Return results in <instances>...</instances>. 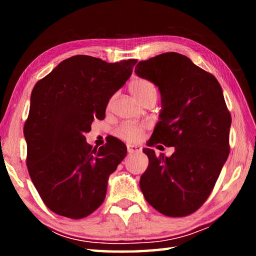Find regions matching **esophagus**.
Masks as SVG:
<instances>
[{
    "mask_svg": "<svg viewBox=\"0 0 256 256\" xmlns=\"http://www.w3.org/2000/svg\"><path fill=\"white\" fill-rule=\"evenodd\" d=\"M141 151V148L138 146H128V152L130 154H136V152H140Z\"/></svg>",
    "mask_w": 256,
    "mask_h": 256,
    "instance_id": "1",
    "label": "esophagus"
}]
</instances>
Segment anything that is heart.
<instances>
[{
	"label": "heart",
	"instance_id": "1",
	"mask_svg": "<svg viewBox=\"0 0 256 256\" xmlns=\"http://www.w3.org/2000/svg\"><path fill=\"white\" fill-rule=\"evenodd\" d=\"M130 90L133 94L138 102H142L148 97L154 96L157 97V88L156 86L146 79H136L133 80L130 84ZM146 126L144 124H136V123H128L123 124L116 130L115 134L116 136L120 140L126 142H136L140 138L142 132L144 131Z\"/></svg>",
	"mask_w": 256,
	"mask_h": 256
}]
</instances>
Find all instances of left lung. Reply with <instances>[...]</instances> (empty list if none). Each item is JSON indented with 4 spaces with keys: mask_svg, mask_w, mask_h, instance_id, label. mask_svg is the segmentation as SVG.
I'll return each mask as SVG.
<instances>
[{
    "mask_svg": "<svg viewBox=\"0 0 256 256\" xmlns=\"http://www.w3.org/2000/svg\"><path fill=\"white\" fill-rule=\"evenodd\" d=\"M136 74L158 86L162 110L149 146H174L170 157L146 148L149 164L140 178L144 198L160 214L196 211L218 180L229 154L232 116L222 86L188 56L175 52L140 60Z\"/></svg>",
    "mask_w": 256,
    "mask_h": 256,
    "instance_id": "1",
    "label": "left lung"
}]
</instances>
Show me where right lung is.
<instances>
[{
  "label": "right lung",
  "instance_id": "right-lung-1",
  "mask_svg": "<svg viewBox=\"0 0 256 256\" xmlns=\"http://www.w3.org/2000/svg\"><path fill=\"white\" fill-rule=\"evenodd\" d=\"M136 62L76 55L34 84L24 128L27 167L42 200L55 214L81 219L105 200L108 178L126 156V146L112 138L92 148L84 133L94 118H105L110 97Z\"/></svg>",
  "mask_w": 256,
  "mask_h": 256
}]
</instances>
